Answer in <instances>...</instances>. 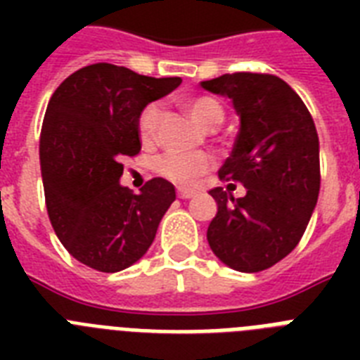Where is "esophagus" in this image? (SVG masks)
I'll return each instance as SVG.
<instances>
[{
    "mask_svg": "<svg viewBox=\"0 0 360 360\" xmlns=\"http://www.w3.org/2000/svg\"><path fill=\"white\" fill-rule=\"evenodd\" d=\"M198 192L194 191V188H183V186H179L177 188V196L183 198V200H188V198H194L196 196Z\"/></svg>",
    "mask_w": 360,
    "mask_h": 360,
    "instance_id": "obj_1",
    "label": "esophagus"
}]
</instances>
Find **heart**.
I'll list each match as a JSON object with an SVG mask.
<instances>
[{"label":"heart","instance_id":"obj_1","mask_svg":"<svg viewBox=\"0 0 360 360\" xmlns=\"http://www.w3.org/2000/svg\"><path fill=\"white\" fill-rule=\"evenodd\" d=\"M192 121L205 130L217 129L224 121L222 104L207 95L185 98L181 104ZM160 124V106L147 104L138 117V134L143 143H155ZM213 168V158L205 153H166L157 158L155 169L164 179L177 185H194Z\"/></svg>","mask_w":360,"mask_h":360}]
</instances>
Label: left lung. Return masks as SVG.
Here are the masks:
<instances>
[{
  "mask_svg": "<svg viewBox=\"0 0 360 360\" xmlns=\"http://www.w3.org/2000/svg\"><path fill=\"white\" fill-rule=\"evenodd\" d=\"M203 89L231 98L240 127L219 177L243 183L233 198L209 194L219 211L207 228L214 256L240 273L284 259L301 240L319 194V140L312 115L282 78L257 72L222 75Z\"/></svg>",
  "mask_w": 360,
  "mask_h": 360,
  "instance_id": "1",
  "label": "left lung"
}]
</instances>
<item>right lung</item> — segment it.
<instances>
[{
  "instance_id": "obj_1",
  "label": "right lung",
  "mask_w": 360,
  "mask_h": 360,
  "mask_svg": "<svg viewBox=\"0 0 360 360\" xmlns=\"http://www.w3.org/2000/svg\"><path fill=\"white\" fill-rule=\"evenodd\" d=\"M181 78H151L112 63L87 65L53 91L41 130V174L52 228L72 257L101 273L140 259L175 186L162 177L140 194L121 186L123 158L141 149L138 117Z\"/></svg>"
}]
</instances>
